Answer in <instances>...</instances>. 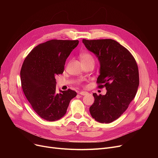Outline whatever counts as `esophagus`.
Listing matches in <instances>:
<instances>
[{
    "label": "esophagus",
    "instance_id": "obj_1",
    "mask_svg": "<svg viewBox=\"0 0 158 158\" xmlns=\"http://www.w3.org/2000/svg\"><path fill=\"white\" fill-rule=\"evenodd\" d=\"M79 95H87L88 94V92H79Z\"/></svg>",
    "mask_w": 158,
    "mask_h": 158
}]
</instances>
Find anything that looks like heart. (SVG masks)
Returning a JSON list of instances; mask_svg holds the SVG:
<instances>
[{
    "mask_svg": "<svg viewBox=\"0 0 158 158\" xmlns=\"http://www.w3.org/2000/svg\"><path fill=\"white\" fill-rule=\"evenodd\" d=\"M80 58L82 63H94V61H95L94 58L92 56V55L88 52H82L80 55Z\"/></svg>",
    "mask_w": 158,
    "mask_h": 158,
    "instance_id": "obj_1",
    "label": "heart"
}]
</instances>
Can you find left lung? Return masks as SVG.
Here are the masks:
<instances>
[{"mask_svg": "<svg viewBox=\"0 0 158 158\" xmlns=\"http://www.w3.org/2000/svg\"><path fill=\"white\" fill-rule=\"evenodd\" d=\"M82 43L100 63L98 87H106V95L94 94V103L89 112L100 123H108L118 118L133 100L139 86V72L131 52L111 39L88 40Z\"/></svg>", "mask_w": 158, "mask_h": 158, "instance_id": "left-lung-1", "label": "left lung"}]
</instances>
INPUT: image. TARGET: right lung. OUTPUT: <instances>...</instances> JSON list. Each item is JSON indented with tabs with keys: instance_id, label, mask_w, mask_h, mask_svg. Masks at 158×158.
Returning <instances> with one entry per match:
<instances>
[{
	"instance_id": "1",
	"label": "right lung",
	"mask_w": 158,
	"mask_h": 158,
	"mask_svg": "<svg viewBox=\"0 0 158 158\" xmlns=\"http://www.w3.org/2000/svg\"><path fill=\"white\" fill-rule=\"evenodd\" d=\"M78 44V40L47 41L33 48L23 63V92L32 109L45 120L61 118L70 101L77 95L70 89L56 93V77L63 73L66 60Z\"/></svg>"
}]
</instances>
